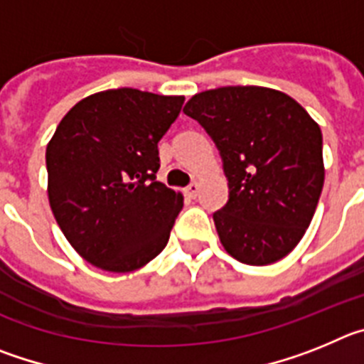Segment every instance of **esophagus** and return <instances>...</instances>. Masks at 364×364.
<instances>
[{
  "instance_id": "34e87169",
  "label": "esophagus",
  "mask_w": 364,
  "mask_h": 364,
  "mask_svg": "<svg viewBox=\"0 0 364 364\" xmlns=\"http://www.w3.org/2000/svg\"><path fill=\"white\" fill-rule=\"evenodd\" d=\"M198 189H200V186H198V182H191V184L186 188V195L191 198H195L198 195Z\"/></svg>"
}]
</instances>
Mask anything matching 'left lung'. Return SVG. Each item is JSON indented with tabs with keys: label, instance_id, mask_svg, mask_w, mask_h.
I'll return each instance as SVG.
<instances>
[{
	"label": "left lung",
	"instance_id": "1",
	"mask_svg": "<svg viewBox=\"0 0 364 364\" xmlns=\"http://www.w3.org/2000/svg\"><path fill=\"white\" fill-rule=\"evenodd\" d=\"M184 112L220 151L230 200L213 215L218 239L242 264L286 257L306 233L324 184L319 124L269 87H218L191 96Z\"/></svg>",
	"mask_w": 364,
	"mask_h": 364
}]
</instances>
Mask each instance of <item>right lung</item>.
<instances>
[{
	"instance_id": "1",
	"label": "right lung",
	"mask_w": 364,
	"mask_h": 364,
	"mask_svg": "<svg viewBox=\"0 0 364 364\" xmlns=\"http://www.w3.org/2000/svg\"><path fill=\"white\" fill-rule=\"evenodd\" d=\"M184 96L131 87L80 100L47 144V193L80 257L112 273L146 266L169 240L182 193L156 182L159 142Z\"/></svg>"
}]
</instances>
